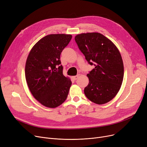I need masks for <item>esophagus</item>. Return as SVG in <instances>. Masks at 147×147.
Wrapping results in <instances>:
<instances>
[{"label": "esophagus", "instance_id": "34e87169", "mask_svg": "<svg viewBox=\"0 0 147 147\" xmlns=\"http://www.w3.org/2000/svg\"><path fill=\"white\" fill-rule=\"evenodd\" d=\"M79 77V74L77 75V76H73L72 77V79L74 80H76L77 79H78V78Z\"/></svg>", "mask_w": 147, "mask_h": 147}]
</instances>
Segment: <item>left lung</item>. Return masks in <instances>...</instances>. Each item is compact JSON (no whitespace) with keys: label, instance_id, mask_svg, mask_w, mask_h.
<instances>
[{"label":"left lung","instance_id":"obj_1","mask_svg":"<svg viewBox=\"0 0 147 147\" xmlns=\"http://www.w3.org/2000/svg\"><path fill=\"white\" fill-rule=\"evenodd\" d=\"M75 41L88 63L95 66L87 76L86 96L97 104L110 101L119 91L124 76L120 53L115 45L99 33L78 34Z\"/></svg>","mask_w":147,"mask_h":147}]
</instances>
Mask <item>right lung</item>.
I'll list each match as a JSON object with an SVG mask.
<instances>
[{
    "label": "right lung",
    "mask_w": 147,
    "mask_h": 147,
    "mask_svg": "<svg viewBox=\"0 0 147 147\" xmlns=\"http://www.w3.org/2000/svg\"><path fill=\"white\" fill-rule=\"evenodd\" d=\"M72 38L71 34H49L38 40L27 57L25 75L27 85L43 105L55 108L67 98L71 81L63 73L60 55Z\"/></svg>",
    "instance_id": "add662e5"
}]
</instances>
